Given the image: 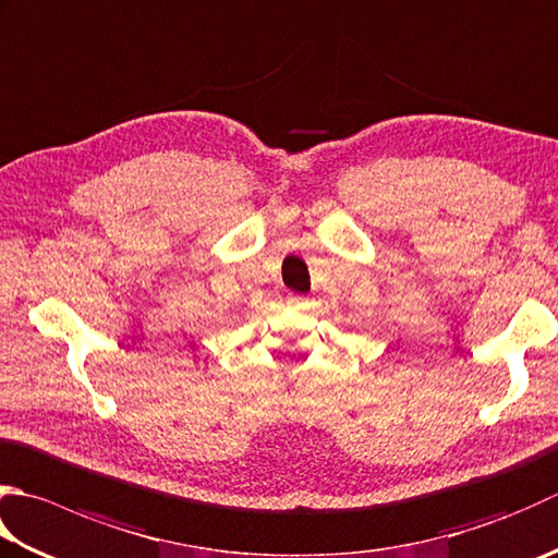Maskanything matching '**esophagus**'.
<instances>
[{
    "instance_id": "34e87169",
    "label": "esophagus",
    "mask_w": 558,
    "mask_h": 558,
    "mask_svg": "<svg viewBox=\"0 0 558 558\" xmlns=\"http://www.w3.org/2000/svg\"><path fill=\"white\" fill-rule=\"evenodd\" d=\"M288 307H292V310H307L310 307V298H304V294H298V292H290L288 294Z\"/></svg>"
}]
</instances>
